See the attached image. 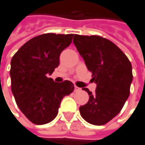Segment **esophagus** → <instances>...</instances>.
Returning a JSON list of instances; mask_svg holds the SVG:
<instances>
[{"label": "esophagus", "mask_w": 145, "mask_h": 145, "mask_svg": "<svg viewBox=\"0 0 145 145\" xmlns=\"http://www.w3.org/2000/svg\"><path fill=\"white\" fill-rule=\"evenodd\" d=\"M80 89L79 88V87H77V86H74V91L75 92H77V91H80Z\"/></svg>", "instance_id": "esophagus-1"}]
</instances>
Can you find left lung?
I'll return each instance as SVG.
<instances>
[{
	"instance_id": "8db88e82",
	"label": "left lung",
	"mask_w": 145,
	"mask_h": 145,
	"mask_svg": "<svg viewBox=\"0 0 145 145\" xmlns=\"http://www.w3.org/2000/svg\"><path fill=\"white\" fill-rule=\"evenodd\" d=\"M73 42L97 84L93 94L83 89L89 99L80 107V115L92 125H104L121 112L129 98L131 63L119 47L104 38L74 34Z\"/></svg>"
}]
</instances>
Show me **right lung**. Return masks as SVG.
I'll use <instances>...</instances> for the list:
<instances>
[{
  "instance_id": "obj_1",
  "label": "right lung",
  "mask_w": 145,
  "mask_h": 145,
  "mask_svg": "<svg viewBox=\"0 0 145 145\" xmlns=\"http://www.w3.org/2000/svg\"><path fill=\"white\" fill-rule=\"evenodd\" d=\"M72 39L73 34H42L24 43L12 57L11 91L20 111L33 124L52 121L62 98L74 91L71 81L56 83L47 77L59 65L60 55Z\"/></svg>"
}]
</instances>
